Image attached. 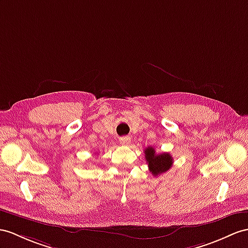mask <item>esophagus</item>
<instances>
[{
	"label": "esophagus",
	"mask_w": 248,
	"mask_h": 248,
	"mask_svg": "<svg viewBox=\"0 0 248 248\" xmlns=\"http://www.w3.org/2000/svg\"><path fill=\"white\" fill-rule=\"evenodd\" d=\"M120 143L122 145H128L130 143V137H128V136L122 137L120 139Z\"/></svg>",
	"instance_id": "1"
}]
</instances>
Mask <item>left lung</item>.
Instances as JSON below:
<instances>
[{
    "label": "left lung",
    "instance_id": "left-lung-1",
    "mask_svg": "<svg viewBox=\"0 0 248 248\" xmlns=\"http://www.w3.org/2000/svg\"><path fill=\"white\" fill-rule=\"evenodd\" d=\"M145 158H146L148 168L154 176H159L160 173L166 172L172 166V156L168 153L155 154L154 147L149 146L144 150Z\"/></svg>",
    "mask_w": 248,
    "mask_h": 248
}]
</instances>
